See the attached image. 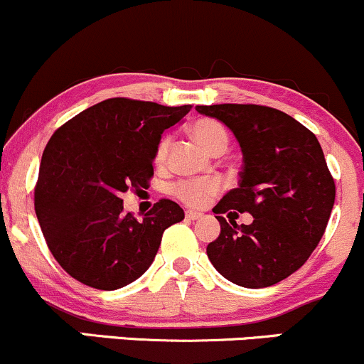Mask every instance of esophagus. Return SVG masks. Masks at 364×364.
Listing matches in <instances>:
<instances>
[{
	"label": "esophagus",
	"instance_id": "esophagus-1",
	"mask_svg": "<svg viewBox=\"0 0 364 364\" xmlns=\"http://www.w3.org/2000/svg\"><path fill=\"white\" fill-rule=\"evenodd\" d=\"M186 218H187V220H199V218H203V213H199V211L187 210V211H186Z\"/></svg>",
	"mask_w": 364,
	"mask_h": 364
}]
</instances>
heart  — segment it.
<instances>
[{
	"label": "heart",
	"instance_id": "heart-1",
	"mask_svg": "<svg viewBox=\"0 0 364 364\" xmlns=\"http://www.w3.org/2000/svg\"><path fill=\"white\" fill-rule=\"evenodd\" d=\"M191 136L201 148L210 154H222L228 146V134L225 127L213 118H201L191 125ZM170 149V137L165 136L158 142L156 163H165ZM220 191V181L216 178H198V181H181L171 187V193L182 203L191 206H203L211 196Z\"/></svg>",
	"mask_w": 364,
	"mask_h": 364
}]
</instances>
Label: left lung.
I'll list each match as a JSON object with an SVG mask.
<instances>
[{
	"label": "left lung",
	"instance_id": "8db88e82",
	"mask_svg": "<svg viewBox=\"0 0 364 364\" xmlns=\"http://www.w3.org/2000/svg\"><path fill=\"white\" fill-rule=\"evenodd\" d=\"M234 132L242 151L239 186L213 208L220 235L206 252L220 275L240 287H270L299 270L328 223L336 183L311 130L280 109L259 105L196 106ZM251 213L252 224L219 215Z\"/></svg>",
	"mask_w": 364,
	"mask_h": 364
}]
</instances>
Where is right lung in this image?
<instances>
[{"instance_id":"obj_1","label":"right lung","mask_w":364,"mask_h":364,"mask_svg":"<svg viewBox=\"0 0 364 364\" xmlns=\"http://www.w3.org/2000/svg\"><path fill=\"white\" fill-rule=\"evenodd\" d=\"M191 108L112 97L53 134L34 208L51 255L73 279L100 291L125 287L151 267L165 228L182 222L170 199L137 220L120 196L148 189L161 134Z\"/></svg>"}]
</instances>
